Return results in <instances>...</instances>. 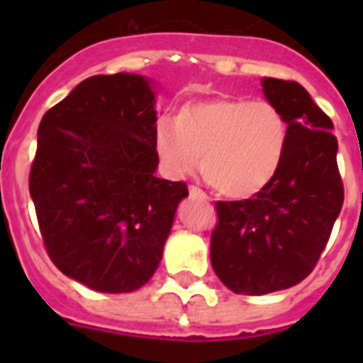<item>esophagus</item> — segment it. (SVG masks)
<instances>
[{
	"instance_id": "esophagus-1",
	"label": "esophagus",
	"mask_w": 363,
	"mask_h": 363,
	"mask_svg": "<svg viewBox=\"0 0 363 363\" xmlns=\"http://www.w3.org/2000/svg\"><path fill=\"white\" fill-rule=\"evenodd\" d=\"M188 192H190V198H196V199H203V201H207L209 199V196L201 190V188L198 186H190L188 188Z\"/></svg>"
}]
</instances>
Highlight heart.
<instances>
[{"instance_id": "obj_1", "label": "heart", "mask_w": 363, "mask_h": 363, "mask_svg": "<svg viewBox=\"0 0 363 363\" xmlns=\"http://www.w3.org/2000/svg\"><path fill=\"white\" fill-rule=\"evenodd\" d=\"M286 143V118L264 99L194 101L177 121L160 118L154 128V148L167 175L192 173L201 156L205 181L230 198L262 192L279 173Z\"/></svg>"}]
</instances>
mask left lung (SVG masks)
Masks as SVG:
<instances>
[{
	"label": "left lung",
	"instance_id": "left-lung-1",
	"mask_svg": "<svg viewBox=\"0 0 363 363\" xmlns=\"http://www.w3.org/2000/svg\"><path fill=\"white\" fill-rule=\"evenodd\" d=\"M281 109L288 143L279 173L256 196L216 201L211 264L235 294L264 296L315 269L345 199L332 121L296 81L262 79Z\"/></svg>",
	"mask_w": 363,
	"mask_h": 363
}]
</instances>
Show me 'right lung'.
Here are the masks:
<instances>
[{
	"label": "right lung",
	"instance_id": "obj_1",
	"mask_svg": "<svg viewBox=\"0 0 363 363\" xmlns=\"http://www.w3.org/2000/svg\"><path fill=\"white\" fill-rule=\"evenodd\" d=\"M154 92L141 75H94L43 116L30 171L43 242L64 275L133 292L158 269L182 181L158 179Z\"/></svg>",
	"mask_w": 363,
	"mask_h": 363
}]
</instances>
